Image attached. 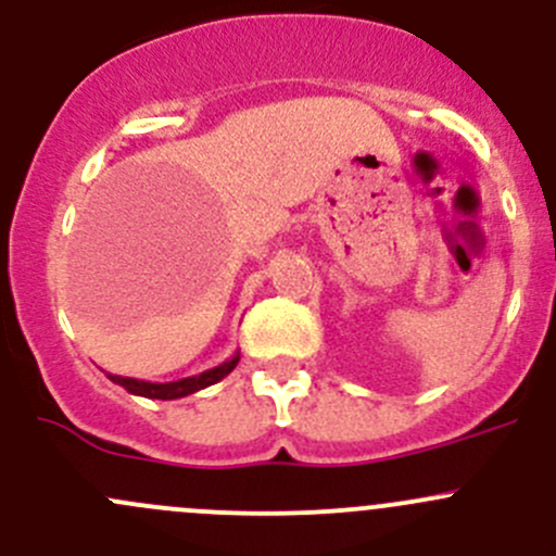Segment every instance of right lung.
Segmentation results:
<instances>
[{
	"label": "right lung",
	"instance_id": "right-lung-1",
	"mask_svg": "<svg viewBox=\"0 0 556 556\" xmlns=\"http://www.w3.org/2000/svg\"><path fill=\"white\" fill-rule=\"evenodd\" d=\"M237 363H239V352L233 357H228L226 363H220V366H215V368H210V371L199 374V377H185V379H177V382H144V379L112 377V374H106V377H110L115 384L126 387L131 395L153 397V401H174V397L193 395V392L204 390V387L217 384L220 379H226L228 374L233 371V368H237Z\"/></svg>",
	"mask_w": 556,
	"mask_h": 556
}]
</instances>
